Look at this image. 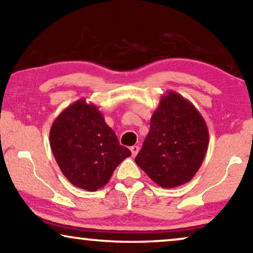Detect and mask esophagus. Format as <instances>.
<instances>
[{
  "label": "esophagus",
  "mask_w": 253,
  "mask_h": 253,
  "mask_svg": "<svg viewBox=\"0 0 253 253\" xmlns=\"http://www.w3.org/2000/svg\"><path fill=\"white\" fill-rule=\"evenodd\" d=\"M130 151H131V153H132V157H136L138 152H139V146H137V145H133V146L130 147Z\"/></svg>",
  "instance_id": "1"
}]
</instances>
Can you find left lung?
<instances>
[{
    "mask_svg": "<svg viewBox=\"0 0 253 253\" xmlns=\"http://www.w3.org/2000/svg\"><path fill=\"white\" fill-rule=\"evenodd\" d=\"M209 129L198 109L174 91L161 96L136 164L166 189L191 181L209 147Z\"/></svg>",
    "mask_w": 253,
    "mask_h": 253,
    "instance_id": "left-lung-1",
    "label": "left lung"
}]
</instances>
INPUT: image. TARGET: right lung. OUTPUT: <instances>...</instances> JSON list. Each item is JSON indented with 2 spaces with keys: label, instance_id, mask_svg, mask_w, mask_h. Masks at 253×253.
Segmentation results:
<instances>
[{
  "label": "right lung",
  "instance_id": "1",
  "mask_svg": "<svg viewBox=\"0 0 253 253\" xmlns=\"http://www.w3.org/2000/svg\"><path fill=\"white\" fill-rule=\"evenodd\" d=\"M51 152L68 181L86 191H96L109 182L114 170L131 152L120 145L94 103L79 99L51 124Z\"/></svg>",
  "mask_w": 253,
  "mask_h": 253
}]
</instances>
